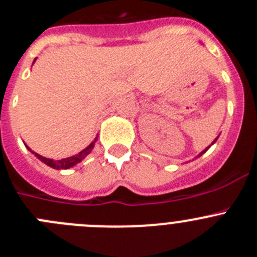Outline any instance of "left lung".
<instances>
[{
    "instance_id": "obj_1",
    "label": "left lung",
    "mask_w": 257,
    "mask_h": 257,
    "mask_svg": "<svg viewBox=\"0 0 257 257\" xmlns=\"http://www.w3.org/2000/svg\"><path fill=\"white\" fill-rule=\"evenodd\" d=\"M216 140H218V137L215 138V141H214V142H212V143H211V145H214V143H215V142H216ZM211 145H210V146H209V147H206V149L203 150V151H202V152H201V154H200V155H198V156H201V155H202V154H205V152H206V151H207V150H209V149H210V147H211Z\"/></svg>"
}]
</instances>
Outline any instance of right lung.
Listing matches in <instances>:
<instances>
[{
    "instance_id": "add662e5",
    "label": "right lung",
    "mask_w": 257,
    "mask_h": 257,
    "mask_svg": "<svg viewBox=\"0 0 257 257\" xmlns=\"http://www.w3.org/2000/svg\"><path fill=\"white\" fill-rule=\"evenodd\" d=\"M96 140H97V137H96ZM96 140H94L93 142H92L91 145L87 147V149H84L83 151H80L79 154L74 155V156H70V157H66V159H61V160H56V161L52 160V159H47V157L41 156V155H38V154H36V152L32 151L31 149L29 150L32 151V154L36 155L37 159H39V160L42 161V163H45L46 165L51 166V168L57 169V170H59V169H69V168H73L74 165H77V164L80 163V161H82L83 159L87 156V155L91 154L92 149L94 147V142H96Z\"/></svg>"
}]
</instances>
